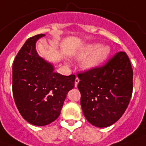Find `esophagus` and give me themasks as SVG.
<instances>
[{"mask_svg": "<svg viewBox=\"0 0 146 146\" xmlns=\"http://www.w3.org/2000/svg\"><path fill=\"white\" fill-rule=\"evenodd\" d=\"M79 81H80L79 78H77V77H76V79H75V83H74V86H75V87H77V84H78V83H79Z\"/></svg>", "mask_w": 146, "mask_h": 146, "instance_id": "1", "label": "esophagus"}]
</instances>
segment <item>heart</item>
<instances>
[{
  "label": "heart",
  "mask_w": 146,
  "mask_h": 146,
  "mask_svg": "<svg viewBox=\"0 0 146 146\" xmlns=\"http://www.w3.org/2000/svg\"><path fill=\"white\" fill-rule=\"evenodd\" d=\"M111 53L108 46H99L98 44H88L80 50L77 54V58L86 59L84 61V69L92 70L104 62Z\"/></svg>",
  "instance_id": "obj_1"
}]
</instances>
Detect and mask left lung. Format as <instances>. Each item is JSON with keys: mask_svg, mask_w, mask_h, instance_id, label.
<instances>
[{"mask_svg": "<svg viewBox=\"0 0 146 146\" xmlns=\"http://www.w3.org/2000/svg\"><path fill=\"white\" fill-rule=\"evenodd\" d=\"M80 105L88 121L108 127L125 112L133 92V70L125 52H118L104 66L77 74Z\"/></svg>", "mask_w": 146, "mask_h": 146, "instance_id": "left-lung-1", "label": "left lung"}]
</instances>
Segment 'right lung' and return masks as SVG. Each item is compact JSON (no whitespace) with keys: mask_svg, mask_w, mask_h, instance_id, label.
I'll list each match as a JSON object with an SVG mask.
<instances>
[{"mask_svg":"<svg viewBox=\"0 0 146 146\" xmlns=\"http://www.w3.org/2000/svg\"><path fill=\"white\" fill-rule=\"evenodd\" d=\"M29 38L18 52L13 66V94L20 115L35 126L48 125L61 114L75 75L55 73L51 63L38 56L35 44L43 37Z\"/></svg>","mask_w":146,"mask_h":146,"instance_id":"1","label":"right lung"}]
</instances>
